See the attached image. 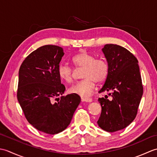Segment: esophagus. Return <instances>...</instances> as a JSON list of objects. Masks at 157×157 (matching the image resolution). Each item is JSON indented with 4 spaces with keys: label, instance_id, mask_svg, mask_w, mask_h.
I'll return each instance as SVG.
<instances>
[{
    "label": "esophagus",
    "instance_id": "esophagus-1",
    "mask_svg": "<svg viewBox=\"0 0 157 157\" xmlns=\"http://www.w3.org/2000/svg\"><path fill=\"white\" fill-rule=\"evenodd\" d=\"M82 101L84 102H91L92 101V99L90 98H82Z\"/></svg>",
    "mask_w": 157,
    "mask_h": 157
}]
</instances>
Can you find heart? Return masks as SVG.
<instances>
[{
    "label": "heart",
    "instance_id": "b5f03b06",
    "mask_svg": "<svg viewBox=\"0 0 157 157\" xmlns=\"http://www.w3.org/2000/svg\"><path fill=\"white\" fill-rule=\"evenodd\" d=\"M76 68H83L82 81L76 83L69 88V92L88 97L92 94L95 87V82L100 84L107 78L109 66L107 63L102 59L95 56L86 51H82L75 55L71 59ZM60 79L66 83L73 80V70L67 65L60 64L57 69Z\"/></svg>",
    "mask_w": 157,
    "mask_h": 157
}]
</instances>
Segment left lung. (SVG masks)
I'll return each mask as SVG.
<instances>
[{"label": "left lung", "instance_id": "obj_1", "mask_svg": "<svg viewBox=\"0 0 157 157\" xmlns=\"http://www.w3.org/2000/svg\"><path fill=\"white\" fill-rule=\"evenodd\" d=\"M109 66V73L99 93H109L99 98L102 111L98 126L108 132L125 128L134 121L143 94L138 60L128 50L117 44H106L102 49Z\"/></svg>", "mask_w": 157, "mask_h": 157}]
</instances>
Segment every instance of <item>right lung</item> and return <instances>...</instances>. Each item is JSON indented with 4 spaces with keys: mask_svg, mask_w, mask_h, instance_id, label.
Masks as SVG:
<instances>
[{
    "mask_svg": "<svg viewBox=\"0 0 157 157\" xmlns=\"http://www.w3.org/2000/svg\"><path fill=\"white\" fill-rule=\"evenodd\" d=\"M64 54L60 46H42L25 59L19 71L17 96L26 119L39 131L51 135L67 128L81 101L74 94L52 101L65 90L57 73Z\"/></svg>",
    "mask_w": 157,
    "mask_h": 157,
    "instance_id": "add662e5",
    "label": "right lung"
}]
</instances>
